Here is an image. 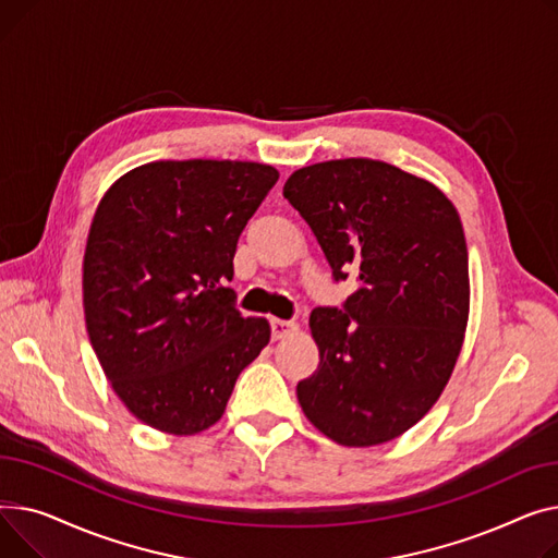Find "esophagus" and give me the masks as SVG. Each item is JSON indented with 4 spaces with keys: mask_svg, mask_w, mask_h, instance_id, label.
I'll return each instance as SVG.
<instances>
[{
    "mask_svg": "<svg viewBox=\"0 0 558 558\" xmlns=\"http://www.w3.org/2000/svg\"><path fill=\"white\" fill-rule=\"evenodd\" d=\"M270 329H272V340H283L298 331V324L286 322V319H270Z\"/></svg>",
    "mask_w": 558,
    "mask_h": 558,
    "instance_id": "esophagus-1",
    "label": "esophagus"
}]
</instances>
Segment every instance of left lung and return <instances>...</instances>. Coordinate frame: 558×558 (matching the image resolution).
Instances as JSON below:
<instances>
[{
    "label": "left lung",
    "mask_w": 558,
    "mask_h": 558,
    "mask_svg": "<svg viewBox=\"0 0 558 558\" xmlns=\"http://www.w3.org/2000/svg\"><path fill=\"white\" fill-rule=\"evenodd\" d=\"M300 211L333 279L353 270L342 308H315L319 365L298 399L340 446L397 439L437 403L469 322V250L460 214L433 182L387 161L349 157L294 171Z\"/></svg>",
    "instance_id": "8db88e82"
}]
</instances>
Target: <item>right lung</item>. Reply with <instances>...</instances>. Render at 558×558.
Listing matches in <instances>:
<instances>
[{"label":"right lung","mask_w":558,"mask_h":558,"mask_svg":"<svg viewBox=\"0 0 558 558\" xmlns=\"http://www.w3.org/2000/svg\"><path fill=\"white\" fill-rule=\"evenodd\" d=\"M277 180L256 161H150L96 207L83 258L89 342L117 397L155 430L211 428L270 342L268 319L243 317L227 281Z\"/></svg>","instance_id":"add662e5"}]
</instances>
